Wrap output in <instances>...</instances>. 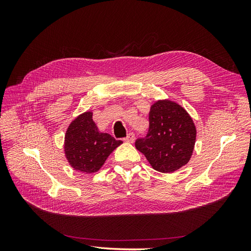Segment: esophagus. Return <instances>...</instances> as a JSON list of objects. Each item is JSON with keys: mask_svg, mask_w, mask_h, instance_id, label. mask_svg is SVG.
Masks as SVG:
<instances>
[{"mask_svg": "<svg viewBox=\"0 0 251 251\" xmlns=\"http://www.w3.org/2000/svg\"><path fill=\"white\" fill-rule=\"evenodd\" d=\"M125 141L128 142V143H133L135 141V135L133 133H130L126 136V138L125 139Z\"/></svg>", "mask_w": 251, "mask_h": 251, "instance_id": "esophagus-1", "label": "esophagus"}]
</instances>
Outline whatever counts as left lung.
<instances>
[{
  "label": "left lung",
  "instance_id": "left-lung-1",
  "mask_svg": "<svg viewBox=\"0 0 251 251\" xmlns=\"http://www.w3.org/2000/svg\"><path fill=\"white\" fill-rule=\"evenodd\" d=\"M150 127L146 138L135 147L155 171L170 174L191 160L197 128L187 111L178 102L159 100L151 105Z\"/></svg>",
  "mask_w": 251,
  "mask_h": 251
}]
</instances>
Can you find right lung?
Masks as SVG:
<instances>
[{"mask_svg": "<svg viewBox=\"0 0 251 251\" xmlns=\"http://www.w3.org/2000/svg\"><path fill=\"white\" fill-rule=\"evenodd\" d=\"M92 116V111L81 113L71 121L65 134L67 160L71 168L83 174L100 171L112 151L123 143L98 130Z\"/></svg>", "mask_w": 251, "mask_h": 251, "instance_id": "add662e5", "label": "right lung"}]
</instances>
